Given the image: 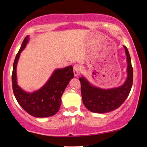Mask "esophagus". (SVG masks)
I'll list each match as a JSON object with an SVG mask.
<instances>
[{
  "mask_svg": "<svg viewBox=\"0 0 147 147\" xmlns=\"http://www.w3.org/2000/svg\"><path fill=\"white\" fill-rule=\"evenodd\" d=\"M73 72H74V75H75V77H77L79 76V73L81 72V66L78 64H75V65L73 66Z\"/></svg>",
  "mask_w": 147,
  "mask_h": 147,
  "instance_id": "esophagus-1",
  "label": "esophagus"
}]
</instances>
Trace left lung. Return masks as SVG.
<instances>
[{"label": "left lung", "mask_w": 147, "mask_h": 147, "mask_svg": "<svg viewBox=\"0 0 147 147\" xmlns=\"http://www.w3.org/2000/svg\"><path fill=\"white\" fill-rule=\"evenodd\" d=\"M124 47L127 60V78L121 86L102 89L91 85L84 77L79 78L83 103L91 112L105 113L115 110L129 96L133 85V68L129 50L126 46Z\"/></svg>", "instance_id": "8db88e82"}]
</instances>
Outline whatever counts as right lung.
I'll return each mask as SVG.
<instances>
[{"label": "right lung", "mask_w": 147, "mask_h": 147, "mask_svg": "<svg viewBox=\"0 0 147 147\" xmlns=\"http://www.w3.org/2000/svg\"><path fill=\"white\" fill-rule=\"evenodd\" d=\"M28 40L29 36H27L15 57L11 75L13 92L18 104L28 113L36 117H50L59 110L61 96L70 79L74 77L73 68L72 65H69L57 69L41 88L33 92H25L17 84L16 65L21 52L25 48Z\"/></svg>", "instance_id": "add662e5"}]
</instances>
